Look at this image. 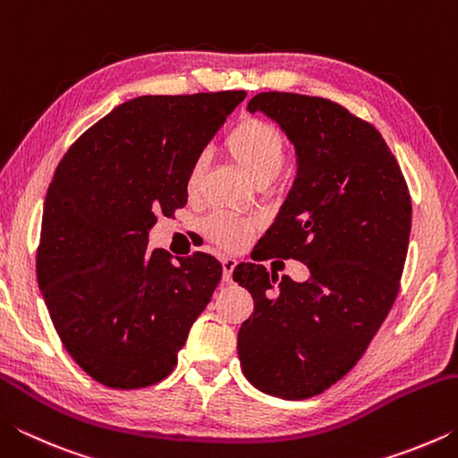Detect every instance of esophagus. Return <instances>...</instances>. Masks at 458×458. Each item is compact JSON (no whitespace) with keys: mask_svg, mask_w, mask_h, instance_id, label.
Returning <instances> with one entry per match:
<instances>
[{"mask_svg":"<svg viewBox=\"0 0 458 458\" xmlns=\"http://www.w3.org/2000/svg\"><path fill=\"white\" fill-rule=\"evenodd\" d=\"M238 262L234 259H224L222 260V268H224V281L232 283V273H234Z\"/></svg>","mask_w":458,"mask_h":458,"instance_id":"esophagus-1","label":"esophagus"}]
</instances>
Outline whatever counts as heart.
Returning a JSON list of instances; mask_svg holds the SVG:
<instances>
[{"label": "heart", "instance_id": "obj_1", "mask_svg": "<svg viewBox=\"0 0 458 458\" xmlns=\"http://www.w3.org/2000/svg\"><path fill=\"white\" fill-rule=\"evenodd\" d=\"M224 149L257 183H268L283 172L289 157V139L273 123L260 117H242L228 131ZM204 175V159L198 157L188 172V191L199 188ZM212 240L228 250L242 248L252 236L254 224L232 214H216L208 220Z\"/></svg>", "mask_w": 458, "mask_h": 458}]
</instances>
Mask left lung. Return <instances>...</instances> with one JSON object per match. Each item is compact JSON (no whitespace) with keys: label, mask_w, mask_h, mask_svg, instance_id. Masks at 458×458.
Instances as JSON below:
<instances>
[{"label":"left lung","mask_w":458,"mask_h":458,"mask_svg":"<svg viewBox=\"0 0 458 458\" xmlns=\"http://www.w3.org/2000/svg\"><path fill=\"white\" fill-rule=\"evenodd\" d=\"M248 111L275 119L294 143L299 174L259 259H294L311 278H278L240 262L234 281L254 313L238 331L248 382L284 400L317 396L366 353L400 291L412 199L384 137L329 98L259 92Z\"/></svg>","instance_id":"1"}]
</instances>
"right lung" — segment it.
<instances>
[{
  "mask_svg": "<svg viewBox=\"0 0 458 458\" xmlns=\"http://www.w3.org/2000/svg\"><path fill=\"white\" fill-rule=\"evenodd\" d=\"M244 90L147 95L76 139L44 201L36 273L58 337L87 374L137 390L172 374L222 278L206 252L149 250L161 214L188 204V172Z\"/></svg>",
  "mask_w": 458,
  "mask_h": 458,
  "instance_id": "right-lung-1",
  "label": "right lung"
}]
</instances>
